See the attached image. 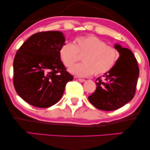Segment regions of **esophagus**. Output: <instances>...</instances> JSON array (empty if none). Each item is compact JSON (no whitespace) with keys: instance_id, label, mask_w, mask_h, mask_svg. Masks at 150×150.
I'll list each match as a JSON object with an SVG mask.
<instances>
[{"instance_id":"34e87169","label":"esophagus","mask_w":150,"mask_h":150,"mask_svg":"<svg viewBox=\"0 0 150 150\" xmlns=\"http://www.w3.org/2000/svg\"><path fill=\"white\" fill-rule=\"evenodd\" d=\"M79 81L80 82H81V83H83V82H85V79H79Z\"/></svg>"}]
</instances>
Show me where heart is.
Masks as SVG:
<instances>
[{
	"mask_svg": "<svg viewBox=\"0 0 150 150\" xmlns=\"http://www.w3.org/2000/svg\"><path fill=\"white\" fill-rule=\"evenodd\" d=\"M59 56L65 67H69L83 55V63L76 64L69 69L73 74L88 77L94 73L103 75L113 68L119 57L117 50L106 44L96 35L76 38L74 44L66 42L59 49Z\"/></svg>",
	"mask_w": 150,
	"mask_h": 150,
	"instance_id": "heart-1",
	"label": "heart"
}]
</instances>
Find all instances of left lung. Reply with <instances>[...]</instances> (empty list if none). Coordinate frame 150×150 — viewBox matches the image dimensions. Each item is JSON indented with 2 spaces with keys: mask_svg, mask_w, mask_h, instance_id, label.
Here are the masks:
<instances>
[{
  "mask_svg": "<svg viewBox=\"0 0 150 150\" xmlns=\"http://www.w3.org/2000/svg\"><path fill=\"white\" fill-rule=\"evenodd\" d=\"M115 48L120 53L116 64L104 74V81L96 79V91L88 97L96 108L107 111L118 109L132 99L139 74L137 61L131 50L118 44Z\"/></svg>",
  "mask_w": 150,
  "mask_h": 150,
  "instance_id": "1",
  "label": "left lung"
}]
</instances>
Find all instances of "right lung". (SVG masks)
<instances>
[{"mask_svg":"<svg viewBox=\"0 0 150 150\" xmlns=\"http://www.w3.org/2000/svg\"><path fill=\"white\" fill-rule=\"evenodd\" d=\"M60 31L35 33L18 49L13 60V86L30 105L48 108L59 101L67 83L74 77L61 61L59 49L65 44Z\"/></svg>","mask_w":150,"mask_h":150,"instance_id":"obj_1","label":"right lung"}]
</instances>
